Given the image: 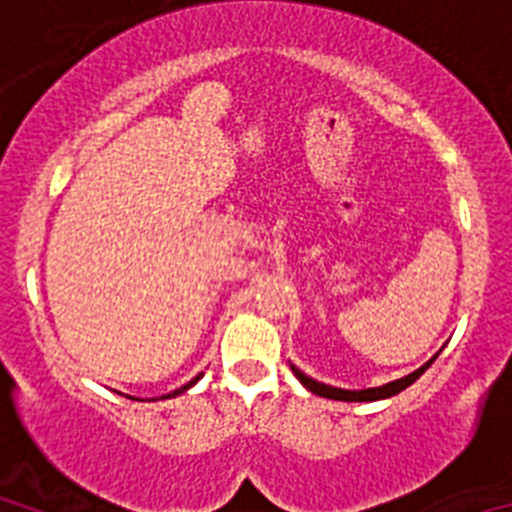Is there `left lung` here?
Here are the masks:
<instances>
[{"label":"left lung","instance_id":"8db88e82","mask_svg":"<svg viewBox=\"0 0 512 512\" xmlns=\"http://www.w3.org/2000/svg\"><path fill=\"white\" fill-rule=\"evenodd\" d=\"M433 359H436V356H433ZM433 359L428 361V364H425V366H420L418 372L408 374V377L395 379V382L382 384V387H372V390H359V392H354V390H338V387H328V384L315 382V379L305 377V374H302L300 369H295V366H292V372H295V377L300 379L302 384H305L307 390L315 392V395H320V397H328V400H341V402H372V400H384V397H392V395H397V392L405 390V387H410V384H413L415 379H418L420 374H423L425 369H428V366L433 364Z\"/></svg>","mask_w":512,"mask_h":512}]
</instances>
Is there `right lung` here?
I'll return each mask as SVG.
<instances>
[{
	"mask_svg": "<svg viewBox=\"0 0 512 512\" xmlns=\"http://www.w3.org/2000/svg\"><path fill=\"white\" fill-rule=\"evenodd\" d=\"M200 377H202V374H200ZM200 377H197V379H200ZM197 379H194V382H197ZM194 382H189V384H184V387H182V390H174V392H171V395H166V397H174V395H182V392L184 390H189V387H192V384Z\"/></svg>",
	"mask_w": 512,
	"mask_h": 512,
	"instance_id": "right-lung-1",
	"label": "right lung"
}]
</instances>
